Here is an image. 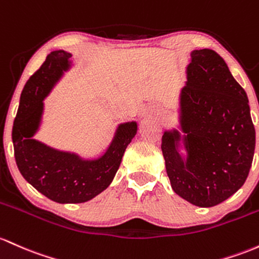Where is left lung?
Wrapping results in <instances>:
<instances>
[{
	"label": "left lung",
	"mask_w": 259,
	"mask_h": 259,
	"mask_svg": "<svg viewBox=\"0 0 259 259\" xmlns=\"http://www.w3.org/2000/svg\"><path fill=\"white\" fill-rule=\"evenodd\" d=\"M186 73L178 108L182 134L176 127L164 130L161 149L176 194L193 205L210 208L246 182L255 130L245 90L218 53L193 50Z\"/></svg>",
	"instance_id": "obj_1"
}]
</instances>
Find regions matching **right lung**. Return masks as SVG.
<instances>
[{
	"mask_svg": "<svg viewBox=\"0 0 259 259\" xmlns=\"http://www.w3.org/2000/svg\"><path fill=\"white\" fill-rule=\"evenodd\" d=\"M72 54L51 51L22 91L12 129L14 157L24 180L45 197L60 204L91 200L109 187L127 145L138 133L136 121L116 126L103 155L86 160L78 153L61 151L33 138L40 129L44 99L72 67Z\"/></svg>",
	"mask_w": 259,
	"mask_h": 259,
	"instance_id": "add662e5",
	"label": "right lung"
}]
</instances>
